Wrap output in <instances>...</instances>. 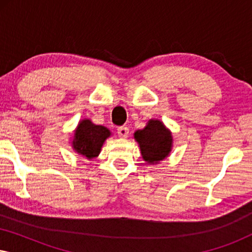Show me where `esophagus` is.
<instances>
[{"mask_svg": "<svg viewBox=\"0 0 252 252\" xmlns=\"http://www.w3.org/2000/svg\"><path fill=\"white\" fill-rule=\"evenodd\" d=\"M117 133H118L119 137H123V139H125V137L128 136L129 129L127 128L126 126H120V127H118V129H117Z\"/></svg>", "mask_w": 252, "mask_h": 252, "instance_id": "34e87169", "label": "esophagus"}]
</instances>
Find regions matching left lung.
Listing matches in <instances>:
<instances>
[{
    "instance_id": "obj_1",
    "label": "left lung",
    "mask_w": 252,
    "mask_h": 252,
    "mask_svg": "<svg viewBox=\"0 0 252 252\" xmlns=\"http://www.w3.org/2000/svg\"><path fill=\"white\" fill-rule=\"evenodd\" d=\"M139 143L141 155L147 164H158L170 155L173 139L172 134L160 120L150 119L143 129L134 133Z\"/></svg>"
}]
</instances>
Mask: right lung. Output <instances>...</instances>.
<instances>
[{
	"label": "right lung",
	"instance_id": "add662e5",
	"mask_svg": "<svg viewBox=\"0 0 252 252\" xmlns=\"http://www.w3.org/2000/svg\"><path fill=\"white\" fill-rule=\"evenodd\" d=\"M111 135V132L102 125H95L91 119H84L78 124L74 130L72 148L75 153L93 159L101 153V148L104 141Z\"/></svg>",
	"mask_w": 252,
	"mask_h": 252
}]
</instances>
